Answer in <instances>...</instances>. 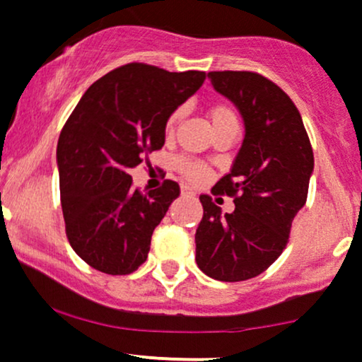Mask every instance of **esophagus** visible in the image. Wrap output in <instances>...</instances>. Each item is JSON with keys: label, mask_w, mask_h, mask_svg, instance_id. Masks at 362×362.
<instances>
[{"label": "esophagus", "mask_w": 362, "mask_h": 362, "mask_svg": "<svg viewBox=\"0 0 362 362\" xmlns=\"http://www.w3.org/2000/svg\"><path fill=\"white\" fill-rule=\"evenodd\" d=\"M180 192H182V196H187V197H192V196H196V192L191 191V189H189V187H184V185H182Z\"/></svg>", "instance_id": "1"}]
</instances>
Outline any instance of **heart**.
Masks as SVG:
<instances>
[{
    "label": "heart",
    "mask_w": 362,
    "mask_h": 362,
    "mask_svg": "<svg viewBox=\"0 0 362 362\" xmlns=\"http://www.w3.org/2000/svg\"><path fill=\"white\" fill-rule=\"evenodd\" d=\"M182 116H184V109L182 107L170 112V116L166 117L165 123L166 135L171 136L177 132L178 124H180L182 121ZM206 116L215 132L220 130L222 127H227V124H238V116H235L234 109H232L229 104H223V102H211L206 109ZM175 168H177L178 173H180L185 180L191 182V184H203V182L208 180V177H210L208 166L199 161H194V159H177Z\"/></svg>",
    "instance_id": "1"
}]
</instances>
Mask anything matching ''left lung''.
<instances>
[{
  "label": "left lung",
  "instance_id": "8db88e82",
  "mask_svg": "<svg viewBox=\"0 0 362 362\" xmlns=\"http://www.w3.org/2000/svg\"><path fill=\"white\" fill-rule=\"evenodd\" d=\"M213 88L235 104L245 119V140L230 173L213 194L234 199L222 215L201 196L196 262L206 276L238 283L267 271L290 241L314 170V152L302 116L276 83L251 71L208 72Z\"/></svg>",
  "mask_w": 362,
  "mask_h": 362
}]
</instances>
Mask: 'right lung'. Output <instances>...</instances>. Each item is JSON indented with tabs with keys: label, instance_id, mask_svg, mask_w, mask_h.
<instances>
[{
	"label": "right lung",
	"instance_id": "add662e5",
	"mask_svg": "<svg viewBox=\"0 0 362 362\" xmlns=\"http://www.w3.org/2000/svg\"><path fill=\"white\" fill-rule=\"evenodd\" d=\"M204 78L124 64L97 79L66 121L57 146L60 203L67 239L90 267L124 276L147 260L152 232L180 187L165 180L144 194L128 171L165 146L166 117Z\"/></svg>",
	"mask_w": 362,
	"mask_h": 362
}]
</instances>
